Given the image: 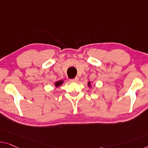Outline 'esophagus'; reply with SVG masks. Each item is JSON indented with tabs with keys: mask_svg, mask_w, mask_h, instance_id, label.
I'll return each mask as SVG.
<instances>
[{
	"mask_svg": "<svg viewBox=\"0 0 148 148\" xmlns=\"http://www.w3.org/2000/svg\"><path fill=\"white\" fill-rule=\"evenodd\" d=\"M78 78H75L73 79H70V82H78Z\"/></svg>",
	"mask_w": 148,
	"mask_h": 148,
	"instance_id": "34e87169",
	"label": "esophagus"
}]
</instances>
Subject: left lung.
Here are the masks:
<instances>
[{
	"instance_id": "8db88e82",
	"label": "left lung",
	"mask_w": 148,
	"mask_h": 148,
	"mask_svg": "<svg viewBox=\"0 0 148 148\" xmlns=\"http://www.w3.org/2000/svg\"><path fill=\"white\" fill-rule=\"evenodd\" d=\"M88 86L90 88H92V85H91V82H88Z\"/></svg>"
}]
</instances>
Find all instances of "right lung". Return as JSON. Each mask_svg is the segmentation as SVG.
I'll return each mask as SVG.
<instances>
[{
    "label": "right lung",
    "instance_id": "1",
    "mask_svg": "<svg viewBox=\"0 0 148 148\" xmlns=\"http://www.w3.org/2000/svg\"><path fill=\"white\" fill-rule=\"evenodd\" d=\"M63 83H64V80H60L56 81V82L54 83V86L56 88H58L59 86H60Z\"/></svg>",
    "mask_w": 148,
    "mask_h": 148
}]
</instances>
